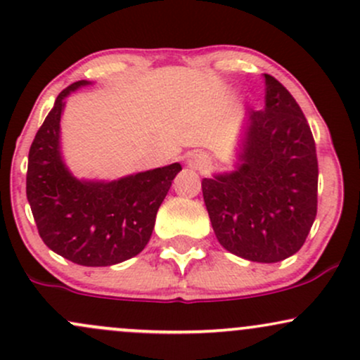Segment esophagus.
Listing matches in <instances>:
<instances>
[{"label": "esophagus", "instance_id": "1", "mask_svg": "<svg viewBox=\"0 0 360 360\" xmlns=\"http://www.w3.org/2000/svg\"><path fill=\"white\" fill-rule=\"evenodd\" d=\"M188 165L191 169H196V171H207L210 167V160H208V157L205 153L196 152L188 157Z\"/></svg>", "mask_w": 360, "mask_h": 360}]
</instances>
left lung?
<instances>
[{"label": "left lung", "instance_id": "8db88e82", "mask_svg": "<svg viewBox=\"0 0 360 360\" xmlns=\"http://www.w3.org/2000/svg\"><path fill=\"white\" fill-rule=\"evenodd\" d=\"M264 109L248 110L232 172L201 181L217 239L232 255L276 263L295 255L318 210V159L301 108L264 75Z\"/></svg>", "mask_w": 360, "mask_h": 360}]
</instances>
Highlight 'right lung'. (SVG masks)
Listing matches in <instances>:
<instances>
[{
	"label": "right lung",
	"instance_id": "1",
	"mask_svg": "<svg viewBox=\"0 0 360 360\" xmlns=\"http://www.w3.org/2000/svg\"><path fill=\"white\" fill-rule=\"evenodd\" d=\"M90 82L66 86L35 135L29 152L27 200L49 250L82 266H110L143 251L157 210L181 171L171 164L116 181L78 179L59 145L65 98Z\"/></svg>",
	"mask_w": 360,
	"mask_h": 360
}]
</instances>
